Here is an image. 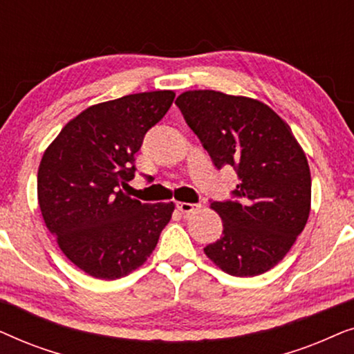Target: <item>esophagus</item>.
Segmentation results:
<instances>
[{
    "mask_svg": "<svg viewBox=\"0 0 354 354\" xmlns=\"http://www.w3.org/2000/svg\"><path fill=\"white\" fill-rule=\"evenodd\" d=\"M201 205H195V203H177V209L182 212V214H192V212H196L200 209Z\"/></svg>",
    "mask_w": 354,
    "mask_h": 354,
    "instance_id": "1",
    "label": "esophagus"
}]
</instances>
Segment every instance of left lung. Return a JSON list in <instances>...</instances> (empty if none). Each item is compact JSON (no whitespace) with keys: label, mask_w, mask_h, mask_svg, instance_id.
<instances>
[{"label":"left lung","mask_w":354,"mask_h":354,"mask_svg":"<svg viewBox=\"0 0 354 354\" xmlns=\"http://www.w3.org/2000/svg\"><path fill=\"white\" fill-rule=\"evenodd\" d=\"M217 169L239 176L235 201H214L222 236L205 254L224 272L253 277L277 266L306 225L311 172L288 124L268 104L216 90H188L176 100Z\"/></svg>","instance_id":"obj_1"}]
</instances>
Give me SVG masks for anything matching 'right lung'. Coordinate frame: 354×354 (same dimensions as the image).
<instances>
[{
	"instance_id": "1",
	"label": "right lung",
	"mask_w": 354,
	"mask_h": 354,
	"mask_svg": "<svg viewBox=\"0 0 354 354\" xmlns=\"http://www.w3.org/2000/svg\"><path fill=\"white\" fill-rule=\"evenodd\" d=\"M172 90L90 106L67 122L38 167V205L66 258L101 280L145 264L171 221L174 203H142L120 187L133 178L145 133L171 108Z\"/></svg>"
}]
</instances>
